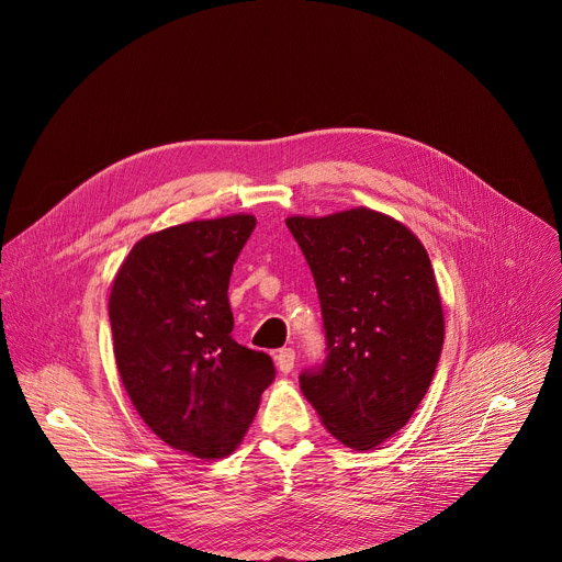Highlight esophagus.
<instances>
[{
	"instance_id": "esophagus-1",
	"label": "esophagus",
	"mask_w": 562,
	"mask_h": 562,
	"mask_svg": "<svg viewBox=\"0 0 562 562\" xmlns=\"http://www.w3.org/2000/svg\"><path fill=\"white\" fill-rule=\"evenodd\" d=\"M276 364L282 373H291L295 367V351L293 349H280L276 353Z\"/></svg>"
}]
</instances>
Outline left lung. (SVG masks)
I'll list each match as a JSON object with an SVG mask.
<instances>
[{"mask_svg": "<svg viewBox=\"0 0 562 562\" xmlns=\"http://www.w3.org/2000/svg\"><path fill=\"white\" fill-rule=\"evenodd\" d=\"M323 306L327 360L300 375L327 431L369 451L403 429L431 384L445 313L431 260L403 222L356 206L291 215Z\"/></svg>", "mask_w": 562, "mask_h": 562, "instance_id": "left-lung-1", "label": "left lung"}]
</instances>
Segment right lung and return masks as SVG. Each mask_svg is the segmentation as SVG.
Returning <instances> with one entry per match:
<instances>
[{
  "instance_id": "add662e5",
  "label": "right lung",
  "mask_w": 562,
  "mask_h": 562,
  "mask_svg": "<svg viewBox=\"0 0 562 562\" xmlns=\"http://www.w3.org/2000/svg\"><path fill=\"white\" fill-rule=\"evenodd\" d=\"M256 226L249 213L195 220L144 235L109 295L122 384L148 429L193 458L243 442L276 369L231 338L228 280Z\"/></svg>"
}]
</instances>
